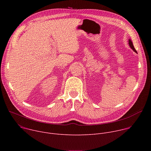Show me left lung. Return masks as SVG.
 <instances>
[{
  "label": "left lung",
  "instance_id": "left-lung-1",
  "mask_svg": "<svg viewBox=\"0 0 151 151\" xmlns=\"http://www.w3.org/2000/svg\"><path fill=\"white\" fill-rule=\"evenodd\" d=\"M128 44H129V46H130V47L135 52L137 53V51H136V50H135V48H134V45H133V42H132V40H131L130 39H128Z\"/></svg>",
  "mask_w": 151,
  "mask_h": 151
}]
</instances>
